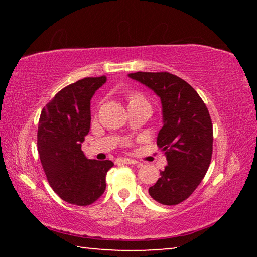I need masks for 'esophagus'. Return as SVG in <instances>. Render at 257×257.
Here are the masks:
<instances>
[{
    "mask_svg": "<svg viewBox=\"0 0 257 257\" xmlns=\"http://www.w3.org/2000/svg\"><path fill=\"white\" fill-rule=\"evenodd\" d=\"M116 162H118L119 164H137V163H139L138 161L134 160V159H128V158H120L116 160Z\"/></svg>",
    "mask_w": 257,
    "mask_h": 257,
    "instance_id": "esophagus-1",
    "label": "esophagus"
}]
</instances>
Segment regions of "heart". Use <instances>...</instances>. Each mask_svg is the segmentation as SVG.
Wrapping results in <instances>:
<instances>
[{
  "label": "heart",
  "mask_w": 257,
  "mask_h": 257,
  "mask_svg": "<svg viewBox=\"0 0 257 257\" xmlns=\"http://www.w3.org/2000/svg\"><path fill=\"white\" fill-rule=\"evenodd\" d=\"M128 102L129 105H134V104H149L146 99L138 93H130L128 95Z\"/></svg>",
  "instance_id": "obj_1"
}]
</instances>
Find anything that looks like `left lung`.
<instances>
[{"label":"left lung","mask_w":257,"mask_h":257,"mask_svg":"<svg viewBox=\"0 0 257 257\" xmlns=\"http://www.w3.org/2000/svg\"><path fill=\"white\" fill-rule=\"evenodd\" d=\"M128 77L149 87L161 99L163 127L156 144L164 152L168 165L149 193L163 205H177L194 193L210 167V113L196 90L172 73L138 71Z\"/></svg>","instance_id":"left-lung-1"}]
</instances>
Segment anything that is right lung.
Masks as SVG:
<instances>
[{
  "mask_svg": "<svg viewBox=\"0 0 257 257\" xmlns=\"http://www.w3.org/2000/svg\"><path fill=\"white\" fill-rule=\"evenodd\" d=\"M106 77L64 87L43 108L37 130L40 159L50 186L70 204L86 206L102 196L112 161L87 159L81 143L90 128V99Z\"/></svg>",
  "mask_w": 257,
  "mask_h": 257,
  "instance_id": "right-lung-1",
  "label": "right lung"
}]
</instances>
